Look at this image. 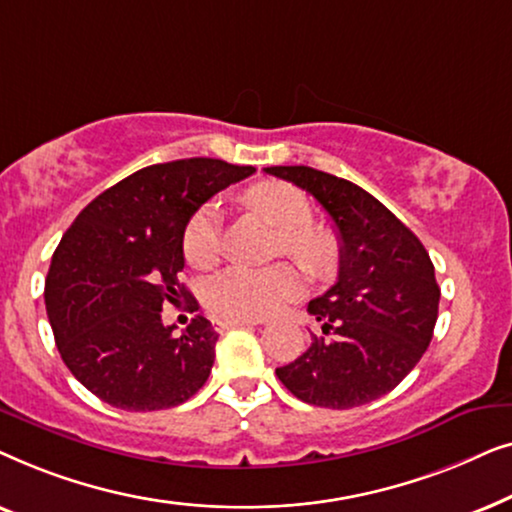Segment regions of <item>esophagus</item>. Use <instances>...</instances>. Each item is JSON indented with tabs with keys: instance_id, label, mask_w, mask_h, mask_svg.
<instances>
[{
	"instance_id": "esophagus-1",
	"label": "esophagus",
	"mask_w": 512,
	"mask_h": 512,
	"mask_svg": "<svg viewBox=\"0 0 512 512\" xmlns=\"http://www.w3.org/2000/svg\"><path fill=\"white\" fill-rule=\"evenodd\" d=\"M256 321L251 319H214V328L219 333L228 331V328H237V326H254Z\"/></svg>"
}]
</instances>
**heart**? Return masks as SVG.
Instances as JSON below:
<instances>
[{"label": "heart", "instance_id": "heart-1", "mask_svg": "<svg viewBox=\"0 0 512 512\" xmlns=\"http://www.w3.org/2000/svg\"><path fill=\"white\" fill-rule=\"evenodd\" d=\"M279 235V254L293 258L310 275H324L333 265L335 242L324 228H314L312 205L298 188L282 181H261L244 195ZM184 256L193 268H209L221 249V209L207 202L195 209L184 228ZM300 293V277L289 265L251 270L242 265L221 270L205 284V303L221 319H263Z\"/></svg>", "mask_w": 512, "mask_h": 512}]
</instances>
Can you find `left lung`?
<instances>
[{
  "label": "left lung",
  "mask_w": 512,
  "mask_h": 512,
  "mask_svg": "<svg viewBox=\"0 0 512 512\" xmlns=\"http://www.w3.org/2000/svg\"><path fill=\"white\" fill-rule=\"evenodd\" d=\"M326 209L340 237L338 282L310 300L321 324L307 352L277 368L300 401L349 410L389 394L433 338L440 289L424 244L352 181L305 165L265 167Z\"/></svg>",
  "instance_id": "8db88e82"
}]
</instances>
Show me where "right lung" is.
Wrapping results in <instances>:
<instances>
[{
  "label": "right lung",
  "instance_id": "right-lung-1",
  "mask_svg": "<svg viewBox=\"0 0 512 512\" xmlns=\"http://www.w3.org/2000/svg\"><path fill=\"white\" fill-rule=\"evenodd\" d=\"M254 172L216 158L149 165L97 195L62 235L46 277L48 321L65 366L100 401L165 410L207 382L219 333L198 314L172 335L160 314L181 298L198 307L179 282L188 219Z\"/></svg>",
  "mask_w": 512,
  "mask_h": 512
}]
</instances>
